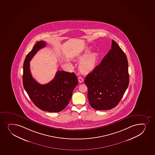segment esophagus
I'll list each match as a JSON object with an SVG mask.
<instances>
[{"label": "esophagus", "instance_id": "obj_1", "mask_svg": "<svg viewBox=\"0 0 155 155\" xmlns=\"http://www.w3.org/2000/svg\"><path fill=\"white\" fill-rule=\"evenodd\" d=\"M78 81L79 82H80V83H81V82H83L84 81V79L81 77H78Z\"/></svg>", "mask_w": 155, "mask_h": 155}]
</instances>
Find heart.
<instances>
[{
	"mask_svg": "<svg viewBox=\"0 0 155 155\" xmlns=\"http://www.w3.org/2000/svg\"><path fill=\"white\" fill-rule=\"evenodd\" d=\"M91 51V48H87L77 58L79 60H83L79 64V69L84 74H87L92 71L98 61V53L92 52L90 53Z\"/></svg>",
	"mask_w": 155,
	"mask_h": 155,
	"instance_id": "heart-1",
	"label": "heart"
}]
</instances>
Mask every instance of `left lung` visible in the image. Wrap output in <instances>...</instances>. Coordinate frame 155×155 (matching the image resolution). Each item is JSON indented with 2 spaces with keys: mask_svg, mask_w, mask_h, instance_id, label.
Listing matches in <instances>:
<instances>
[{
  "mask_svg": "<svg viewBox=\"0 0 155 155\" xmlns=\"http://www.w3.org/2000/svg\"><path fill=\"white\" fill-rule=\"evenodd\" d=\"M87 98L93 109L106 110L116 107L129 86L127 58L112 40L111 49L84 79Z\"/></svg>",
  "mask_w": 155,
  "mask_h": 155,
  "instance_id": "left-lung-1",
  "label": "left lung"
}]
</instances>
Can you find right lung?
Masks as SVG:
<instances>
[{"mask_svg":"<svg viewBox=\"0 0 155 155\" xmlns=\"http://www.w3.org/2000/svg\"><path fill=\"white\" fill-rule=\"evenodd\" d=\"M46 46L45 41H38L28 53L23 64V84L29 98L37 107L50 113L59 112L69 103L78 81L75 73L63 71H58L54 78L46 84H39L33 78L29 62L40 49Z\"/></svg>","mask_w":155,"mask_h":155,"instance_id":"obj_1","label":"right lung"}]
</instances>
